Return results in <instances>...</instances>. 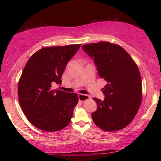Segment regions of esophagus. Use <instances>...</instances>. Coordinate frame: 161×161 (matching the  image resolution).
Wrapping results in <instances>:
<instances>
[{
	"instance_id": "34e87169",
	"label": "esophagus",
	"mask_w": 161,
	"mask_h": 161,
	"mask_svg": "<svg viewBox=\"0 0 161 161\" xmlns=\"http://www.w3.org/2000/svg\"><path fill=\"white\" fill-rule=\"evenodd\" d=\"M78 98H79V100L81 102H84L85 101H86L87 99H89V95H86V94H78Z\"/></svg>"
}]
</instances>
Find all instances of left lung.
I'll return each instance as SVG.
<instances>
[{
  "label": "left lung",
  "mask_w": 161,
  "mask_h": 161,
  "mask_svg": "<svg viewBox=\"0 0 161 161\" xmlns=\"http://www.w3.org/2000/svg\"><path fill=\"white\" fill-rule=\"evenodd\" d=\"M96 64L99 76L107 81L103 101L93 98L97 109L92 118L106 131L127 126L139 109L142 100V81L136 62L120 45L99 42L82 45Z\"/></svg>",
  "instance_id": "obj_1"
}]
</instances>
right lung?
<instances>
[{
  "mask_svg": "<svg viewBox=\"0 0 161 161\" xmlns=\"http://www.w3.org/2000/svg\"><path fill=\"white\" fill-rule=\"evenodd\" d=\"M80 44L46 47L30 58L18 81L20 105L28 121L45 131H58L70 123L78 95L53 89Z\"/></svg>",
  "mask_w": 161,
  "mask_h": 161,
  "instance_id": "obj_1",
  "label": "right lung"
}]
</instances>
